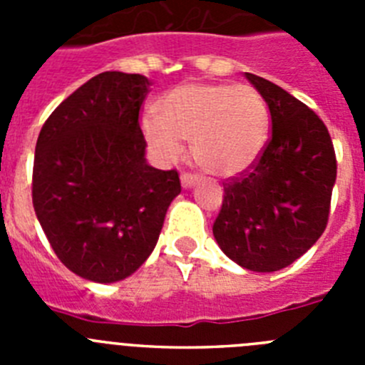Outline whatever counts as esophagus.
Returning <instances> with one entry per match:
<instances>
[{"instance_id": "34e87169", "label": "esophagus", "mask_w": 365, "mask_h": 365, "mask_svg": "<svg viewBox=\"0 0 365 365\" xmlns=\"http://www.w3.org/2000/svg\"><path fill=\"white\" fill-rule=\"evenodd\" d=\"M180 185H182V188H192V186L197 185V177L193 173H182L180 175Z\"/></svg>"}]
</instances>
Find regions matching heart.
I'll list each match as a JSON object with an SVG mask.
<instances>
[{"label":"heart","instance_id":"obj_1","mask_svg":"<svg viewBox=\"0 0 365 365\" xmlns=\"http://www.w3.org/2000/svg\"><path fill=\"white\" fill-rule=\"evenodd\" d=\"M148 144L163 159H177L190 140L195 163L215 177H237L257 163L270 135L265 98L250 86L188 82L157 104L140 122Z\"/></svg>","mask_w":365,"mask_h":365}]
</instances>
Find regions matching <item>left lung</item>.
<instances>
[{"label": "left lung", "instance_id": "1", "mask_svg": "<svg viewBox=\"0 0 365 365\" xmlns=\"http://www.w3.org/2000/svg\"><path fill=\"white\" fill-rule=\"evenodd\" d=\"M245 76L269 106L272 135L257 163L225 182L214 237L243 269L276 272L324 234L336 157L327 128L312 109L269 80Z\"/></svg>", "mask_w": 365, "mask_h": 365}]
</instances>
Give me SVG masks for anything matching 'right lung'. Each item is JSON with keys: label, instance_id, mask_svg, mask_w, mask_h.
Segmentation results:
<instances>
[{"label": "right lung", "instance_id": "right-lung-1", "mask_svg": "<svg viewBox=\"0 0 365 365\" xmlns=\"http://www.w3.org/2000/svg\"><path fill=\"white\" fill-rule=\"evenodd\" d=\"M143 74L93 76L45 120L32 170V205L58 259L80 278L115 283L153 252L179 173L146 160L138 111Z\"/></svg>", "mask_w": 365, "mask_h": 365}]
</instances>
